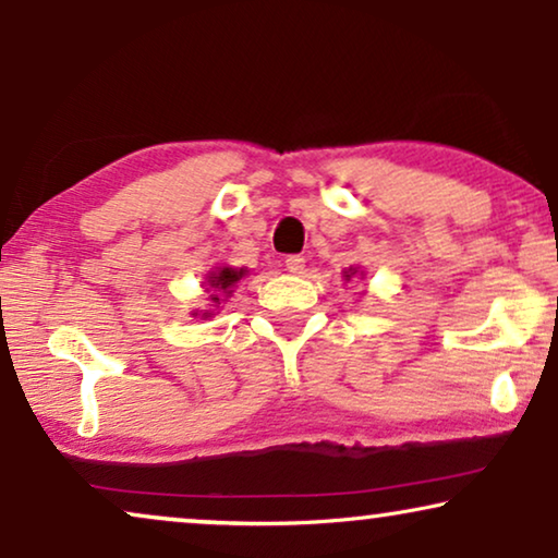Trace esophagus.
Returning <instances> with one entry per match:
<instances>
[{
  "instance_id": "1",
  "label": "esophagus",
  "mask_w": 558,
  "mask_h": 558,
  "mask_svg": "<svg viewBox=\"0 0 558 558\" xmlns=\"http://www.w3.org/2000/svg\"><path fill=\"white\" fill-rule=\"evenodd\" d=\"M284 266H287V271L302 274V271H304V258H302V256H287Z\"/></svg>"
}]
</instances>
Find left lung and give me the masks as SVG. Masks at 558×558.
Instances as JSON below:
<instances>
[{
    "mask_svg": "<svg viewBox=\"0 0 558 558\" xmlns=\"http://www.w3.org/2000/svg\"><path fill=\"white\" fill-rule=\"evenodd\" d=\"M355 274H357V269H355V266H350V269H345V271H342V277H345V281H350V279H353V277H355ZM361 277H363V274H361Z\"/></svg>",
    "mask_w": 558,
    "mask_h": 558,
    "instance_id": "obj_1",
    "label": "left lung"
}]
</instances>
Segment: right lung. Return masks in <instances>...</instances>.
Instances as JSON below:
<instances>
[{
  "mask_svg": "<svg viewBox=\"0 0 558 558\" xmlns=\"http://www.w3.org/2000/svg\"><path fill=\"white\" fill-rule=\"evenodd\" d=\"M243 277H246V269H233V266H218L216 271H210L208 277H205V292H208V300L213 302L210 307H218V304L223 302V296H231L233 287L239 284ZM210 315H213L210 310L203 312V317H210Z\"/></svg>",
  "mask_w": 558,
  "mask_h": 558,
  "instance_id": "obj_1",
  "label": "right lung"
}]
</instances>
